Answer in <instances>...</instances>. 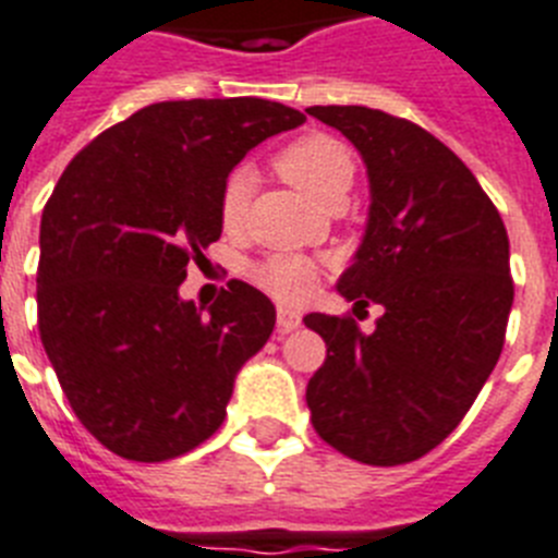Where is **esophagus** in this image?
I'll return each mask as SVG.
<instances>
[{
    "label": "esophagus",
    "mask_w": 558,
    "mask_h": 558,
    "mask_svg": "<svg viewBox=\"0 0 558 558\" xmlns=\"http://www.w3.org/2000/svg\"><path fill=\"white\" fill-rule=\"evenodd\" d=\"M303 323V315L298 308L289 306H278V329L280 331H294Z\"/></svg>",
    "instance_id": "obj_1"
}]
</instances>
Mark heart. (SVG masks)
Here are the masks:
<instances>
[{
  "label": "heart",
  "mask_w": 558,
  "mask_h": 558,
  "mask_svg": "<svg viewBox=\"0 0 558 558\" xmlns=\"http://www.w3.org/2000/svg\"><path fill=\"white\" fill-rule=\"evenodd\" d=\"M275 167L289 184H294L320 204L345 198L351 178H354V158H351L349 147L326 133H306L289 142L275 158ZM246 198H250V175L235 170L221 190L223 227L235 229L243 221ZM250 275L257 287L278 301H301L312 287V269L306 260L298 255H287V252H275L266 260L255 264Z\"/></svg>",
  "instance_id": "obj_1"
}]
</instances>
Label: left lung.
Instances as JSON below:
<instances>
[{
    "label": "left lung",
    "instance_id": "obj_1",
    "mask_svg": "<svg viewBox=\"0 0 558 558\" xmlns=\"http://www.w3.org/2000/svg\"><path fill=\"white\" fill-rule=\"evenodd\" d=\"M340 130L368 172L363 243L337 292L380 303L374 331L303 317L326 340L306 386L312 425L366 465L420 460L460 425L502 354L513 306L505 223L474 172L411 121L372 107H308Z\"/></svg>",
    "mask_w": 558,
    "mask_h": 558
}]
</instances>
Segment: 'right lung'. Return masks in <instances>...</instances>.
Instances as JSON below:
<instances>
[{
	"label": "right lung",
	"instance_id": "1",
	"mask_svg": "<svg viewBox=\"0 0 558 558\" xmlns=\"http://www.w3.org/2000/svg\"><path fill=\"white\" fill-rule=\"evenodd\" d=\"M306 116L266 98L158 101L68 163L39 232V335L70 409L112 453L163 462L221 428L275 306L232 280L181 301L186 266L221 238V190L252 147Z\"/></svg>",
	"mask_w": 558,
	"mask_h": 558
}]
</instances>
